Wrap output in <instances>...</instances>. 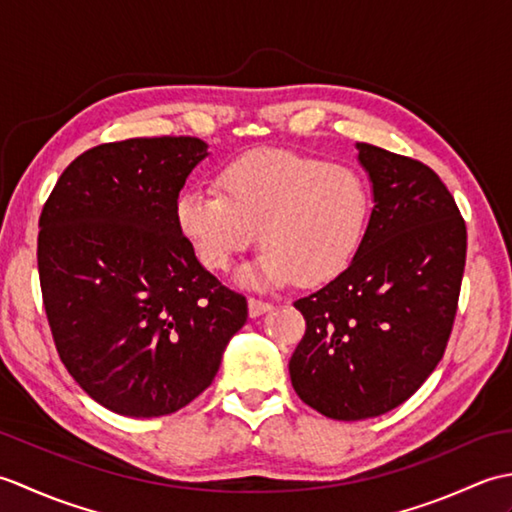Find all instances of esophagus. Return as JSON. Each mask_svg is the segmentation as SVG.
<instances>
[{"instance_id": "esophagus-1", "label": "esophagus", "mask_w": 512, "mask_h": 512, "mask_svg": "<svg viewBox=\"0 0 512 512\" xmlns=\"http://www.w3.org/2000/svg\"><path fill=\"white\" fill-rule=\"evenodd\" d=\"M273 310V303L264 301V299H257V297H250L248 299V312L250 317H262V314Z\"/></svg>"}]
</instances>
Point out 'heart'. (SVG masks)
<instances>
[{"instance_id": "1", "label": "heart", "mask_w": 512, "mask_h": 512, "mask_svg": "<svg viewBox=\"0 0 512 512\" xmlns=\"http://www.w3.org/2000/svg\"><path fill=\"white\" fill-rule=\"evenodd\" d=\"M215 182L220 191L193 187L176 202L180 231L213 273L231 268L259 230V279L317 286L339 277L365 242L372 193L350 167L262 149L228 162Z\"/></svg>"}]
</instances>
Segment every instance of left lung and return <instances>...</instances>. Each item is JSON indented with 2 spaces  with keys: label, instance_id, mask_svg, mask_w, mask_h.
I'll use <instances>...</instances> for the list:
<instances>
[{
  "label": "left lung",
  "instance_id": "left-lung-1",
  "mask_svg": "<svg viewBox=\"0 0 512 512\" xmlns=\"http://www.w3.org/2000/svg\"><path fill=\"white\" fill-rule=\"evenodd\" d=\"M374 184L365 242L347 270L295 301L306 334L290 380L332 420L402 405L447 350L466 264V224L447 184L409 156L356 143Z\"/></svg>",
  "mask_w": 512,
  "mask_h": 512
}]
</instances>
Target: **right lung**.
Wrapping results in <instances>:
<instances>
[{"mask_svg": "<svg viewBox=\"0 0 512 512\" xmlns=\"http://www.w3.org/2000/svg\"><path fill=\"white\" fill-rule=\"evenodd\" d=\"M206 156L193 136L129 138L74 158L39 217L43 308L61 363L121 416L158 418L213 383L246 297L222 286L178 226Z\"/></svg>", "mask_w": 512, "mask_h": 512, "instance_id": "1", "label": "right lung"}]
</instances>
